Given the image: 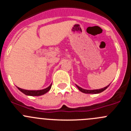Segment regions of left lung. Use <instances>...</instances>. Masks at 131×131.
Here are the masks:
<instances>
[{
	"mask_svg": "<svg viewBox=\"0 0 131 131\" xmlns=\"http://www.w3.org/2000/svg\"><path fill=\"white\" fill-rule=\"evenodd\" d=\"M109 85H110V84H109ZM109 85H107V86H106L105 88H102V89H95V90H88V89H82V88H81L80 87L78 86V85H77V87L78 88V89H79L81 92H82V93H86V94H98V93H102V92L104 91H105V89H106L109 86Z\"/></svg>",
	"mask_w": 131,
	"mask_h": 131,
	"instance_id": "obj_1",
	"label": "left lung"
}]
</instances>
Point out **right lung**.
<instances>
[{
  "mask_svg": "<svg viewBox=\"0 0 131 131\" xmlns=\"http://www.w3.org/2000/svg\"><path fill=\"white\" fill-rule=\"evenodd\" d=\"M51 85L52 83L49 85L48 88H46V89H42V90H37V91H31V90H25V89H21V88H18V89L22 93H23L24 94H25L26 95H28V96H41L43 95V94H46V93H48L49 90L51 88Z\"/></svg>",
  "mask_w": 131,
  "mask_h": 131,
  "instance_id": "right-lung-1",
  "label": "right lung"
}]
</instances>
